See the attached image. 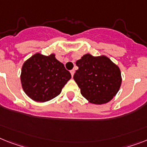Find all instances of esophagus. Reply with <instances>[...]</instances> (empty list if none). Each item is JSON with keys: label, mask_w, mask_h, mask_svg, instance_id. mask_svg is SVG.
I'll list each match as a JSON object with an SVG mask.
<instances>
[{"label": "esophagus", "mask_w": 147, "mask_h": 147, "mask_svg": "<svg viewBox=\"0 0 147 147\" xmlns=\"http://www.w3.org/2000/svg\"><path fill=\"white\" fill-rule=\"evenodd\" d=\"M70 73H71V77H73L74 74H75V70L71 69V71H70Z\"/></svg>", "instance_id": "34e87169"}]
</instances>
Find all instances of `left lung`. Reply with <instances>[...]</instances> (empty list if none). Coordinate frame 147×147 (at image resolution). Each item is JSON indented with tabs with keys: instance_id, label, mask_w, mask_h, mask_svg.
Returning <instances> with one entry per match:
<instances>
[{
	"instance_id": "1",
	"label": "left lung",
	"mask_w": 147,
	"mask_h": 147,
	"mask_svg": "<svg viewBox=\"0 0 147 147\" xmlns=\"http://www.w3.org/2000/svg\"><path fill=\"white\" fill-rule=\"evenodd\" d=\"M76 66L78 69L73 78L89 102L105 104L117 93L122 83L121 72L108 57L87 54L77 60Z\"/></svg>"
}]
</instances>
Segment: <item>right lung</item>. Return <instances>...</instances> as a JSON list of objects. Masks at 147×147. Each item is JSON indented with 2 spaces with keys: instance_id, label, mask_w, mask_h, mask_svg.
I'll use <instances>...</instances> for the list:
<instances>
[{
  "instance_id": "1",
  "label": "right lung",
  "mask_w": 147,
  "mask_h": 147,
  "mask_svg": "<svg viewBox=\"0 0 147 147\" xmlns=\"http://www.w3.org/2000/svg\"><path fill=\"white\" fill-rule=\"evenodd\" d=\"M71 74L51 54L36 53L24 63L21 83L24 92L36 102H45L57 96Z\"/></svg>"
}]
</instances>
